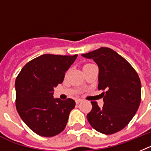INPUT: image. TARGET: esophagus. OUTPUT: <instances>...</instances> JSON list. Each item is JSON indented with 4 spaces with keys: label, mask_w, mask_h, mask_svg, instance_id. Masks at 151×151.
I'll return each instance as SVG.
<instances>
[{
    "label": "esophagus",
    "mask_w": 151,
    "mask_h": 151,
    "mask_svg": "<svg viewBox=\"0 0 151 151\" xmlns=\"http://www.w3.org/2000/svg\"><path fill=\"white\" fill-rule=\"evenodd\" d=\"M81 101H82V100H81V99H76V100H75V101H76V103H77V104H79V103L81 102Z\"/></svg>",
    "instance_id": "34e87169"
}]
</instances>
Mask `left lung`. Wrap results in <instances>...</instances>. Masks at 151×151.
I'll return each instance as SVG.
<instances>
[{
	"instance_id": "obj_1",
	"label": "left lung",
	"mask_w": 151,
	"mask_h": 151,
	"mask_svg": "<svg viewBox=\"0 0 151 151\" xmlns=\"http://www.w3.org/2000/svg\"><path fill=\"white\" fill-rule=\"evenodd\" d=\"M99 66V90H105L104 105L91 101L87 114L89 124L96 131L111 135L129 124L139 108L142 85L138 74L126 59L108 47L82 54Z\"/></svg>"
}]
</instances>
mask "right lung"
Masks as SVG:
<instances>
[{
  "instance_id": "1",
  "label": "right lung",
  "mask_w": 151,
  "mask_h": 151,
  "mask_svg": "<svg viewBox=\"0 0 151 151\" xmlns=\"http://www.w3.org/2000/svg\"><path fill=\"white\" fill-rule=\"evenodd\" d=\"M77 55L44 54L25 65L16 77V107L20 117L34 132L52 137L62 132L75 107L71 99H54V88L63 82L66 70Z\"/></svg>"
}]
</instances>
